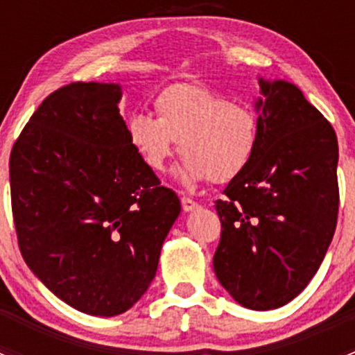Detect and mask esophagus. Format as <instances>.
Instances as JSON below:
<instances>
[{"label":"esophagus","mask_w":355,"mask_h":355,"mask_svg":"<svg viewBox=\"0 0 355 355\" xmlns=\"http://www.w3.org/2000/svg\"><path fill=\"white\" fill-rule=\"evenodd\" d=\"M182 207H184V211H194L199 207V202L198 200L187 198V196H184V198H182Z\"/></svg>","instance_id":"esophagus-1"}]
</instances>
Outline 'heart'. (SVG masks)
Returning a JSON list of instances; mask_svg holds the SVG:
<instances>
[{"label": "heart", "instance_id": "obj_1", "mask_svg": "<svg viewBox=\"0 0 355 355\" xmlns=\"http://www.w3.org/2000/svg\"><path fill=\"white\" fill-rule=\"evenodd\" d=\"M156 116L135 114L127 123L132 148L149 170L161 173L178 153L185 156L184 184H227L250 166L259 148L256 106L232 101L202 84H175L155 99Z\"/></svg>", "mask_w": 355, "mask_h": 355}]
</instances>
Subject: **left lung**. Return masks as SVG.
Segmentation results:
<instances>
[{
  "mask_svg": "<svg viewBox=\"0 0 355 355\" xmlns=\"http://www.w3.org/2000/svg\"><path fill=\"white\" fill-rule=\"evenodd\" d=\"M256 157L214 200V273L241 306L277 309L320 270L338 218V142L331 123L285 80L259 78Z\"/></svg>",
  "mask_w": 355,
  "mask_h": 355,
  "instance_id": "8db88e82",
  "label": "left lung"
}]
</instances>
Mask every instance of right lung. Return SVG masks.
<instances>
[{
	"instance_id": "1",
	"label": "right lung",
	"mask_w": 355,
	"mask_h": 355,
	"mask_svg": "<svg viewBox=\"0 0 355 355\" xmlns=\"http://www.w3.org/2000/svg\"><path fill=\"white\" fill-rule=\"evenodd\" d=\"M118 84L71 82L41 103L10 155L17 239L32 273L85 314L146 293L180 199L127 137Z\"/></svg>"
}]
</instances>
